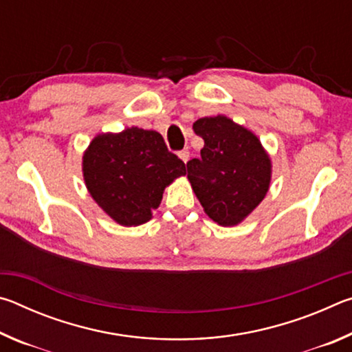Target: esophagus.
<instances>
[{
    "label": "esophagus",
    "instance_id": "1",
    "mask_svg": "<svg viewBox=\"0 0 352 352\" xmlns=\"http://www.w3.org/2000/svg\"><path fill=\"white\" fill-rule=\"evenodd\" d=\"M178 157H180V160H182L183 163H186L188 160H189V151H188V148H183V151L178 152Z\"/></svg>",
    "mask_w": 352,
    "mask_h": 352
}]
</instances>
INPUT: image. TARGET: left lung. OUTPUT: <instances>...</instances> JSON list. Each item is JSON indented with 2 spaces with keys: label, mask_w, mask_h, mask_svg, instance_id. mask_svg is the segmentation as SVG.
<instances>
[{
  "label": "left lung",
  "mask_w": 352,
  "mask_h": 352,
  "mask_svg": "<svg viewBox=\"0 0 352 352\" xmlns=\"http://www.w3.org/2000/svg\"><path fill=\"white\" fill-rule=\"evenodd\" d=\"M192 129L205 146L186 164L190 186L214 222L241 223L269 190V153L253 132L223 115L200 118Z\"/></svg>",
  "instance_id": "1"
}]
</instances>
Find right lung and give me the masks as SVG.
Returning <instances> with one entry per match:
<instances>
[{"label": "right lung", "mask_w": 352, "mask_h": 352, "mask_svg": "<svg viewBox=\"0 0 352 352\" xmlns=\"http://www.w3.org/2000/svg\"><path fill=\"white\" fill-rule=\"evenodd\" d=\"M82 170L94 201L124 226L151 220L164 188L186 174L162 135L138 127L98 135L83 153Z\"/></svg>", "instance_id": "obj_1"}]
</instances>
